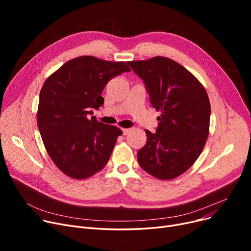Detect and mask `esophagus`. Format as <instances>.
Returning a JSON list of instances; mask_svg holds the SVG:
<instances>
[{"instance_id": "34e87169", "label": "esophagus", "mask_w": 251, "mask_h": 251, "mask_svg": "<svg viewBox=\"0 0 251 251\" xmlns=\"http://www.w3.org/2000/svg\"><path fill=\"white\" fill-rule=\"evenodd\" d=\"M129 131H130V129H128V128H123L122 129V132H123L124 135H127L129 133Z\"/></svg>"}]
</instances>
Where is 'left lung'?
I'll return each instance as SVG.
<instances>
[{"label":"left lung","mask_w":251,"mask_h":251,"mask_svg":"<svg viewBox=\"0 0 251 251\" xmlns=\"http://www.w3.org/2000/svg\"><path fill=\"white\" fill-rule=\"evenodd\" d=\"M142 78L152 108L161 112L156 132L146 130L137 152L140 167L160 180L185 173L201 155L209 132L210 103L204 86L176 61L156 56L129 61Z\"/></svg>","instance_id":"left-lung-1"}]
</instances>
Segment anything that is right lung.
Returning a JSON list of instances; mask_svg holds the SVG:
<instances>
[{"mask_svg": "<svg viewBox=\"0 0 251 251\" xmlns=\"http://www.w3.org/2000/svg\"><path fill=\"white\" fill-rule=\"evenodd\" d=\"M128 62L94 56L74 58L45 81L37 109V127L45 148L57 168L73 179L94 176L107 165L122 130L88 118L103 103L105 84L123 72Z\"/></svg>", "mask_w": 251, "mask_h": 251, "instance_id": "1", "label": "right lung"}]
</instances>
